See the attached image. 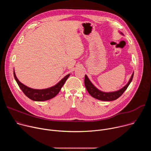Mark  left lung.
Segmentation results:
<instances>
[{
  "mask_svg": "<svg viewBox=\"0 0 151 151\" xmlns=\"http://www.w3.org/2000/svg\"><path fill=\"white\" fill-rule=\"evenodd\" d=\"M121 35H123L122 33H120ZM134 75V72L130 79L128 83L124 86L123 88L121 89L116 91H112V92H104L100 90H99L97 88H96L95 86L93 84V83L90 81L89 78L87 75H85V79H84V83L85 88L88 91V93L94 98L102 100V101H112L117 99L119 98L127 90L129 85L130 84L133 80Z\"/></svg>",
  "mask_w": 151,
  "mask_h": 151,
  "instance_id": "obj_1",
  "label": "left lung"
}]
</instances>
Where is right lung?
<instances>
[{
    "instance_id": "obj_1",
    "label": "right lung",
    "mask_w": 151,
    "mask_h": 151,
    "mask_svg": "<svg viewBox=\"0 0 151 151\" xmlns=\"http://www.w3.org/2000/svg\"><path fill=\"white\" fill-rule=\"evenodd\" d=\"M70 74L67 75L66 76H64L60 81H59L57 84L54 86H52L51 87L46 89H42V90H37L29 88L23 83H21L16 76L15 71L14 70V78L18 83L19 87L22 90L24 94L29 97L30 99L36 101H46L50 99H52L55 96L57 95V94L60 92L61 89L63 85L65 83L68 78L69 77Z\"/></svg>"
}]
</instances>
